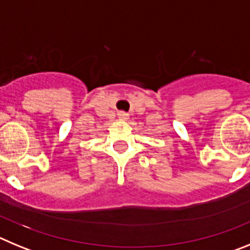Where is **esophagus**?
Here are the masks:
<instances>
[{
  "mask_svg": "<svg viewBox=\"0 0 250 250\" xmlns=\"http://www.w3.org/2000/svg\"><path fill=\"white\" fill-rule=\"evenodd\" d=\"M118 118L120 119V120H127L129 119V114L125 111H119L118 112Z\"/></svg>",
  "mask_w": 250,
  "mask_h": 250,
  "instance_id": "1",
  "label": "esophagus"
}]
</instances>
